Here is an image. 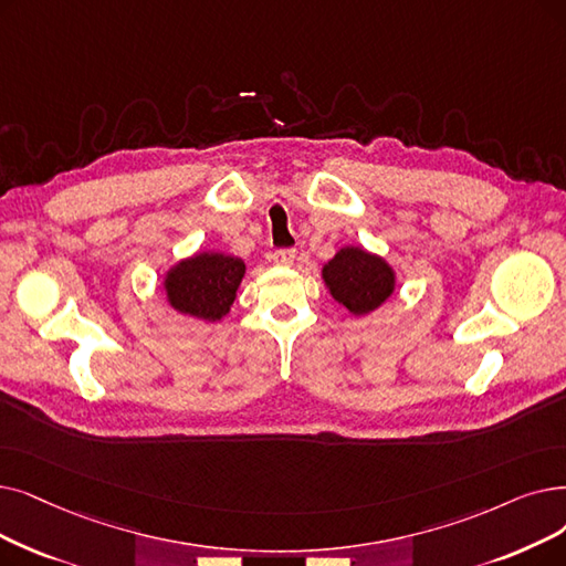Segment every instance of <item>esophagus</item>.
<instances>
[{
	"mask_svg": "<svg viewBox=\"0 0 566 566\" xmlns=\"http://www.w3.org/2000/svg\"><path fill=\"white\" fill-rule=\"evenodd\" d=\"M273 261L277 265H291L293 261H296V250H275Z\"/></svg>",
	"mask_w": 566,
	"mask_h": 566,
	"instance_id": "obj_1",
	"label": "esophagus"
}]
</instances>
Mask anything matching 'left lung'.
<instances>
[{"mask_svg": "<svg viewBox=\"0 0 566 566\" xmlns=\"http://www.w3.org/2000/svg\"><path fill=\"white\" fill-rule=\"evenodd\" d=\"M324 282L339 305L360 316L390 296L396 275L384 259L358 248H344L324 265Z\"/></svg>", "mask_w": 566, "mask_h": 566, "instance_id": "8db88e82", "label": "left lung"}]
</instances>
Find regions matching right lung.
Listing matches in <instances>:
<instances>
[{
	"instance_id": "right-lung-1",
	"label": "right lung",
	"mask_w": 566,
	"mask_h": 566,
	"mask_svg": "<svg viewBox=\"0 0 566 566\" xmlns=\"http://www.w3.org/2000/svg\"><path fill=\"white\" fill-rule=\"evenodd\" d=\"M242 275L244 263L235 256L196 254L168 273V301L182 314L217 322L231 310Z\"/></svg>"
}]
</instances>
